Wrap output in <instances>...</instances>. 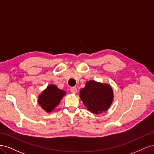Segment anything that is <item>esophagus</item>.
<instances>
[{"instance_id": "esophagus-1", "label": "esophagus", "mask_w": 154, "mask_h": 154, "mask_svg": "<svg viewBox=\"0 0 154 154\" xmlns=\"http://www.w3.org/2000/svg\"><path fill=\"white\" fill-rule=\"evenodd\" d=\"M70 91L73 94H75L77 92V89L75 87H72L70 88Z\"/></svg>"}]
</instances>
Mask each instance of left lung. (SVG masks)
Returning <instances> with one entry per match:
<instances>
[{
    "mask_svg": "<svg viewBox=\"0 0 154 154\" xmlns=\"http://www.w3.org/2000/svg\"><path fill=\"white\" fill-rule=\"evenodd\" d=\"M80 98L89 111L95 114L101 113L111 106L113 91L107 84L89 81L81 90Z\"/></svg>",
    "mask_w": 154,
    "mask_h": 154,
    "instance_id": "left-lung-1",
    "label": "left lung"
}]
</instances>
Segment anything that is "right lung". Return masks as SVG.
<instances>
[{
	"mask_svg": "<svg viewBox=\"0 0 154 154\" xmlns=\"http://www.w3.org/2000/svg\"><path fill=\"white\" fill-rule=\"evenodd\" d=\"M66 92L59 89L56 85L50 84L38 97V103L45 111L51 112L61 100Z\"/></svg>",
	"mask_w": 154,
	"mask_h": 154,
	"instance_id": "add662e5",
	"label": "right lung"
}]
</instances>
